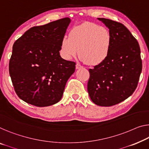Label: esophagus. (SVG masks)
I'll return each mask as SVG.
<instances>
[{"mask_svg":"<svg viewBox=\"0 0 149 149\" xmlns=\"http://www.w3.org/2000/svg\"><path fill=\"white\" fill-rule=\"evenodd\" d=\"M81 68H82V66L81 65H79V64H78V63H77L76 65H75V68H76L77 70H78V69H80Z\"/></svg>","mask_w":149,"mask_h":149,"instance_id":"obj_1","label":"esophagus"}]
</instances>
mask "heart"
<instances>
[{
	"mask_svg": "<svg viewBox=\"0 0 149 149\" xmlns=\"http://www.w3.org/2000/svg\"><path fill=\"white\" fill-rule=\"evenodd\" d=\"M112 36L108 29L92 23H84L70 31L60 44L62 57L70 60L79 53L81 61L91 65L104 62L109 54ZM79 51H78V50Z\"/></svg>",
	"mask_w": 149,
	"mask_h": 149,
	"instance_id": "heart-1",
	"label": "heart"
}]
</instances>
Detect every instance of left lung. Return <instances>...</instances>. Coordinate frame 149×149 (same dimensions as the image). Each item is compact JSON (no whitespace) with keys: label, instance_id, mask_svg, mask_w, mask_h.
I'll list each match as a JSON object with an SVG mask.
<instances>
[{"label":"left lung","instance_id":"obj_1","mask_svg":"<svg viewBox=\"0 0 149 149\" xmlns=\"http://www.w3.org/2000/svg\"><path fill=\"white\" fill-rule=\"evenodd\" d=\"M97 19L109 29L112 43L106 60L89 70L88 92L96 105L111 106L128 98L136 88L142 71L141 49L137 40L123 24Z\"/></svg>","mask_w":149,"mask_h":149}]
</instances>
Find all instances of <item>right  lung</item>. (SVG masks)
Segmentation results:
<instances>
[{
  "label": "right lung",
  "instance_id": "right-lung-1",
  "mask_svg": "<svg viewBox=\"0 0 149 149\" xmlns=\"http://www.w3.org/2000/svg\"><path fill=\"white\" fill-rule=\"evenodd\" d=\"M70 18L33 26L15 42L9 74L17 96L38 107L60 100L75 63L59 54L60 44L70 25Z\"/></svg>",
  "mask_w": 149,
  "mask_h": 149
}]
</instances>
